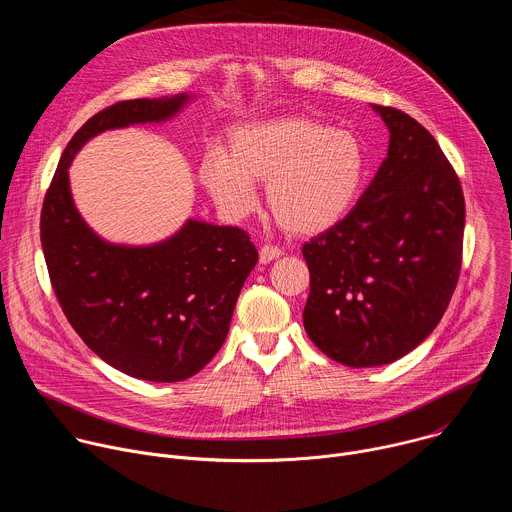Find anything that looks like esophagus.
Returning a JSON list of instances; mask_svg holds the SVG:
<instances>
[{
  "mask_svg": "<svg viewBox=\"0 0 512 512\" xmlns=\"http://www.w3.org/2000/svg\"><path fill=\"white\" fill-rule=\"evenodd\" d=\"M279 257H281V249L273 247V245H263L261 251H259V261L261 263H271L273 259H279Z\"/></svg>",
  "mask_w": 512,
  "mask_h": 512,
  "instance_id": "obj_1",
  "label": "esophagus"
}]
</instances>
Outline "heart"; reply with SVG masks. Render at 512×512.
I'll use <instances>...</instances> for the list:
<instances>
[{
  "label": "heart",
  "mask_w": 512,
  "mask_h": 512,
  "mask_svg": "<svg viewBox=\"0 0 512 512\" xmlns=\"http://www.w3.org/2000/svg\"><path fill=\"white\" fill-rule=\"evenodd\" d=\"M367 152L348 129L310 117H279L241 125L229 154L214 150L200 164V182L229 216L257 206V184L267 182V202L279 225L294 235H320L354 206Z\"/></svg>",
  "instance_id": "1"
}]
</instances>
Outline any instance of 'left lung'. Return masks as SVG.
Returning a JSON list of instances; mask_svg holds the SVG:
<instances>
[{"label": "left lung", "instance_id": "1", "mask_svg": "<svg viewBox=\"0 0 512 512\" xmlns=\"http://www.w3.org/2000/svg\"><path fill=\"white\" fill-rule=\"evenodd\" d=\"M391 137L377 176L330 231L302 247L304 328L346 367H381L440 324L462 267L466 206L452 164L413 117L373 105Z\"/></svg>", "mask_w": 512, "mask_h": 512}]
</instances>
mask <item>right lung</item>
Wrapping results in <instances>:
<instances>
[{"instance_id":"right-lung-1","label":"right lung","mask_w":512,"mask_h":512,"mask_svg":"<svg viewBox=\"0 0 512 512\" xmlns=\"http://www.w3.org/2000/svg\"><path fill=\"white\" fill-rule=\"evenodd\" d=\"M188 101L133 99L93 115L62 152L40 216L48 275L70 326L113 369L154 383L184 381L221 350L259 253L245 231L192 218L156 245L107 243L72 202L68 166L97 133L166 121Z\"/></svg>"}]
</instances>
